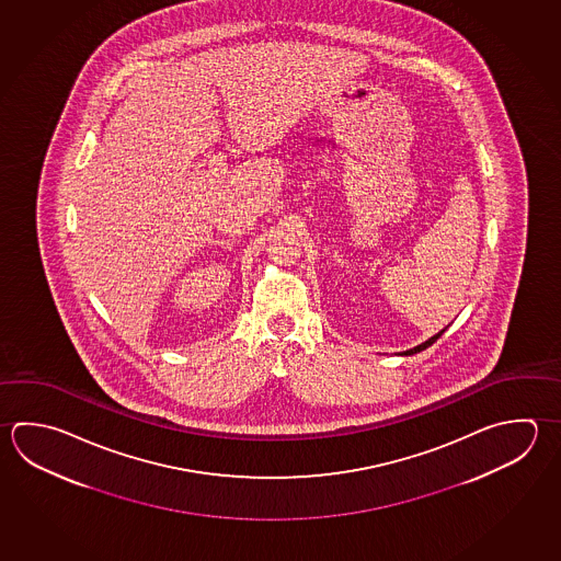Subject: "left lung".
I'll use <instances>...</instances> for the list:
<instances>
[{"label": "left lung", "mask_w": 561, "mask_h": 561, "mask_svg": "<svg viewBox=\"0 0 561 561\" xmlns=\"http://www.w3.org/2000/svg\"><path fill=\"white\" fill-rule=\"evenodd\" d=\"M443 332H445V330H440V332H438V334H435V336L428 337L427 342L419 344L417 347H413V350H408V352H403V356H413V354H417V352H423V350H427L428 346H433V344L437 342L438 337L443 336Z\"/></svg>", "instance_id": "obj_1"}]
</instances>
